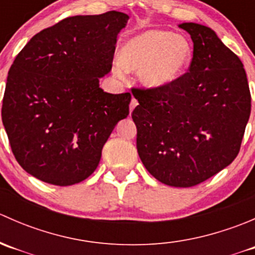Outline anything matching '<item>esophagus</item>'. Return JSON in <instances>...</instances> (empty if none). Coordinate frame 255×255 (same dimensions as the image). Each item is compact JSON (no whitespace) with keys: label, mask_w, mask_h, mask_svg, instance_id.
Instances as JSON below:
<instances>
[{"label":"esophagus","mask_w":255,"mask_h":255,"mask_svg":"<svg viewBox=\"0 0 255 255\" xmlns=\"http://www.w3.org/2000/svg\"><path fill=\"white\" fill-rule=\"evenodd\" d=\"M137 105H138V101L134 99V97H132V100H130V105H129V111H130V113L133 112V110H134V107L137 106Z\"/></svg>","instance_id":"1"}]
</instances>
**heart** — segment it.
I'll list each match as a JSON object with an SVG mask.
<instances>
[{"label": "heart", "mask_w": 255, "mask_h": 255, "mask_svg": "<svg viewBox=\"0 0 255 255\" xmlns=\"http://www.w3.org/2000/svg\"><path fill=\"white\" fill-rule=\"evenodd\" d=\"M192 61V47L185 35L161 29H148L123 44L116 75L138 71L146 89H161L181 78Z\"/></svg>", "instance_id": "b5f03b06"}]
</instances>
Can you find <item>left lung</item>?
<instances>
[{
	"instance_id": "obj_1",
	"label": "left lung",
	"mask_w": 255,
	"mask_h": 255,
	"mask_svg": "<svg viewBox=\"0 0 255 255\" xmlns=\"http://www.w3.org/2000/svg\"><path fill=\"white\" fill-rule=\"evenodd\" d=\"M194 42L189 73L161 89L133 90L137 150L156 180L191 187L237 156L251 115V92L239 58L215 30L180 23Z\"/></svg>"
}]
</instances>
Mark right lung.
<instances>
[{
    "mask_svg": "<svg viewBox=\"0 0 255 255\" xmlns=\"http://www.w3.org/2000/svg\"><path fill=\"white\" fill-rule=\"evenodd\" d=\"M128 19L117 11L65 18L35 34L16 56L2 122L28 174L69 186L96 170L116 125L129 115V92L100 87Z\"/></svg>",
    "mask_w": 255,
    "mask_h": 255,
    "instance_id": "add662e5",
    "label": "right lung"
}]
</instances>
